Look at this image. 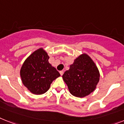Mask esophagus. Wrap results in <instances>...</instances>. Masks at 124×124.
Returning a JSON list of instances; mask_svg holds the SVG:
<instances>
[{
  "mask_svg": "<svg viewBox=\"0 0 124 124\" xmlns=\"http://www.w3.org/2000/svg\"><path fill=\"white\" fill-rule=\"evenodd\" d=\"M60 75H63V73H64V71H63V70H62V71H60Z\"/></svg>",
  "mask_w": 124,
  "mask_h": 124,
  "instance_id": "34e87169",
  "label": "esophagus"
}]
</instances>
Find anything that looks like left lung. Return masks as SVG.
<instances>
[{
  "mask_svg": "<svg viewBox=\"0 0 124 124\" xmlns=\"http://www.w3.org/2000/svg\"><path fill=\"white\" fill-rule=\"evenodd\" d=\"M63 79L70 93L75 97L84 98L96 88L100 77L94 62L87 54H82L70 64V69L63 75Z\"/></svg>",
  "mask_w": 124,
  "mask_h": 124,
  "instance_id": "obj_1",
  "label": "left lung"
}]
</instances>
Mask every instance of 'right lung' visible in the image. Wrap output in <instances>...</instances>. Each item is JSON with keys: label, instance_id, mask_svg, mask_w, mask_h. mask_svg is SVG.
<instances>
[{"label": "right lung", "instance_id": "obj_1", "mask_svg": "<svg viewBox=\"0 0 124 124\" xmlns=\"http://www.w3.org/2000/svg\"><path fill=\"white\" fill-rule=\"evenodd\" d=\"M49 57L43 48H39L30 55L20 70L23 85L34 94L47 91L53 80L60 76L56 68L49 63Z\"/></svg>", "mask_w": 124, "mask_h": 124}]
</instances>
